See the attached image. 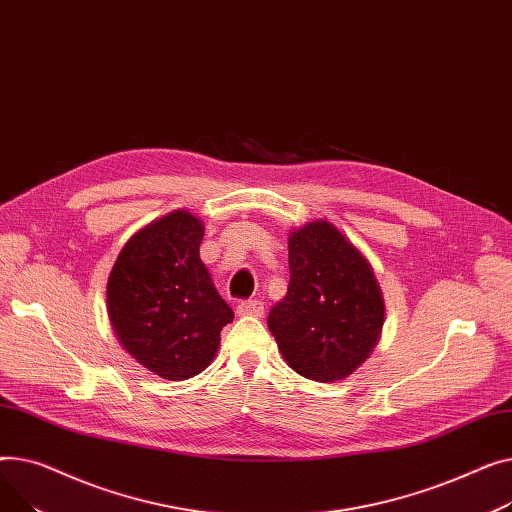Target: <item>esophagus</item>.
Instances as JSON below:
<instances>
[{
	"label": "esophagus",
	"instance_id": "34e87169",
	"mask_svg": "<svg viewBox=\"0 0 512 512\" xmlns=\"http://www.w3.org/2000/svg\"><path fill=\"white\" fill-rule=\"evenodd\" d=\"M237 314L239 316L260 318L264 314V304L260 302V299H246V302H242V304L237 306Z\"/></svg>",
	"mask_w": 512,
	"mask_h": 512
}]
</instances>
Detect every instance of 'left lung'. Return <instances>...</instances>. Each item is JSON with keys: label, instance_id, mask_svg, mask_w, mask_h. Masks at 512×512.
<instances>
[{"label": "left lung", "instance_id": "1", "mask_svg": "<svg viewBox=\"0 0 512 512\" xmlns=\"http://www.w3.org/2000/svg\"><path fill=\"white\" fill-rule=\"evenodd\" d=\"M287 295L268 312L285 362L316 382H335L362 366L384 322L372 266L326 221L289 235Z\"/></svg>", "mask_w": 512, "mask_h": 512}]
</instances>
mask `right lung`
<instances>
[{
	"instance_id": "add662e5",
	"label": "right lung",
	"mask_w": 512,
	"mask_h": 512,
	"mask_svg": "<svg viewBox=\"0 0 512 512\" xmlns=\"http://www.w3.org/2000/svg\"><path fill=\"white\" fill-rule=\"evenodd\" d=\"M202 235L200 219L173 210L130 237L109 275V320L119 343L165 380L200 374L233 320L200 260Z\"/></svg>"
}]
</instances>
